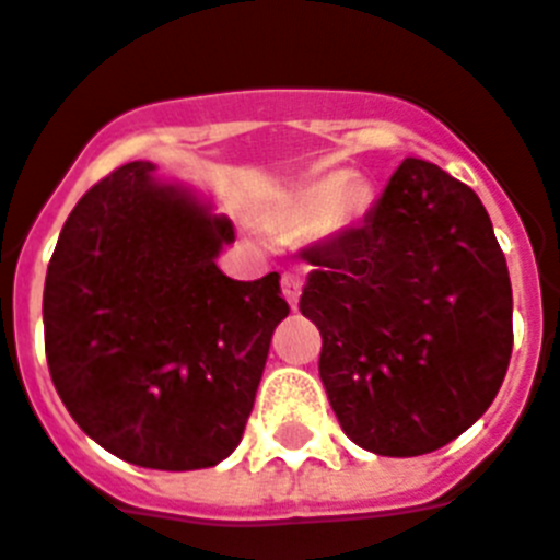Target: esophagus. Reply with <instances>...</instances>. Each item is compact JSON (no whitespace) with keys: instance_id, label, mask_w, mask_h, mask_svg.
<instances>
[{"instance_id":"34e87169","label":"esophagus","mask_w":560,"mask_h":560,"mask_svg":"<svg viewBox=\"0 0 560 560\" xmlns=\"http://www.w3.org/2000/svg\"><path fill=\"white\" fill-rule=\"evenodd\" d=\"M302 284L304 279L299 272H284V276H281V293H284V299H288L293 310L295 304H299V295H302Z\"/></svg>"}]
</instances>
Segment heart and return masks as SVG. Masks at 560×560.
Returning <instances> with one entry per match:
<instances>
[{"mask_svg":"<svg viewBox=\"0 0 560 560\" xmlns=\"http://www.w3.org/2000/svg\"><path fill=\"white\" fill-rule=\"evenodd\" d=\"M364 210L359 187L347 185V173H330L304 187L288 208V222L307 224L327 215L330 228H345Z\"/></svg>","mask_w":560,"mask_h":560,"instance_id":"1","label":"heart"}]
</instances>
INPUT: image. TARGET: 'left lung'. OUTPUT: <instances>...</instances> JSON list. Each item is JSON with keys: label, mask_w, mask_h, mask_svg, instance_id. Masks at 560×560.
Returning a JSON list of instances; mask_svg holds the SVG:
<instances>
[{"label": "left lung", "mask_w": 560, "mask_h": 560, "mask_svg": "<svg viewBox=\"0 0 560 560\" xmlns=\"http://www.w3.org/2000/svg\"><path fill=\"white\" fill-rule=\"evenodd\" d=\"M318 375L359 447L412 458L476 424L512 355L506 258L472 187L404 159L361 228L304 250Z\"/></svg>", "instance_id": "left-lung-1"}]
</instances>
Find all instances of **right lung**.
<instances>
[{"label":"right lung","instance_id":"1","mask_svg":"<svg viewBox=\"0 0 560 560\" xmlns=\"http://www.w3.org/2000/svg\"><path fill=\"white\" fill-rule=\"evenodd\" d=\"M233 222L156 164H121L68 215L42 318L54 387L98 447L148 469H201L242 441L272 330L279 272L215 267Z\"/></svg>","mask_w":560,"mask_h":560}]
</instances>
